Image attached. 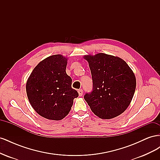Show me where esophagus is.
<instances>
[{
  "mask_svg": "<svg viewBox=\"0 0 160 160\" xmlns=\"http://www.w3.org/2000/svg\"><path fill=\"white\" fill-rule=\"evenodd\" d=\"M78 93H79V95L80 97H81L82 95H83V90H82V89H79L78 90Z\"/></svg>",
  "mask_w": 160,
  "mask_h": 160,
  "instance_id": "1",
  "label": "esophagus"
}]
</instances>
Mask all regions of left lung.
<instances>
[{"instance_id":"8db88e82","label":"left lung","mask_w":160,"mask_h":160,"mask_svg":"<svg viewBox=\"0 0 160 160\" xmlns=\"http://www.w3.org/2000/svg\"><path fill=\"white\" fill-rule=\"evenodd\" d=\"M93 81V89L84 99L95 115L109 119L122 114L133 97L136 79L126 62L119 57L99 53L85 55Z\"/></svg>"}]
</instances>
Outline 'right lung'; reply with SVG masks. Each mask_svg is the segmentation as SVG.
<instances>
[{
	"instance_id": "add662e5",
	"label": "right lung",
	"mask_w": 160,
	"mask_h": 160,
	"mask_svg": "<svg viewBox=\"0 0 160 160\" xmlns=\"http://www.w3.org/2000/svg\"><path fill=\"white\" fill-rule=\"evenodd\" d=\"M67 59L61 55L46 58L33 69L27 82L29 102L38 114L51 120H61L69 113L73 99L79 96L71 88L66 73Z\"/></svg>"
}]
</instances>
